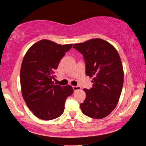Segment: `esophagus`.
I'll return each instance as SVG.
<instances>
[{"instance_id": "obj_1", "label": "esophagus", "mask_w": 146, "mask_h": 146, "mask_svg": "<svg viewBox=\"0 0 146 146\" xmlns=\"http://www.w3.org/2000/svg\"><path fill=\"white\" fill-rule=\"evenodd\" d=\"M80 87L79 86H73V89L74 91H75V90H80Z\"/></svg>"}]
</instances>
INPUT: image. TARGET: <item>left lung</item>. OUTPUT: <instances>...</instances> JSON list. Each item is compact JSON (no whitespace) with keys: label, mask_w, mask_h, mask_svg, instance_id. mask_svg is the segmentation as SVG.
<instances>
[{"label":"left lung","mask_w":146,"mask_h":146,"mask_svg":"<svg viewBox=\"0 0 146 146\" xmlns=\"http://www.w3.org/2000/svg\"><path fill=\"white\" fill-rule=\"evenodd\" d=\"M82 54L86 75L93 78V87L84 88L86 99L80 104L82 112L93 119H102L115 109L123 84V71L118 52L104 40L96 38L75 44Z\"/></svg>","instance_id":"left-lung-1"}]
</instances>
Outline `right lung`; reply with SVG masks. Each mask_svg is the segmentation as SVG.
<instances>
[{
	"mask_svg": "<svg viewBox=\"0 0 146 146\" xmlns=\"http://www.w3.org/2000/svg\"><path fill=\"white\" fill-rule=\"evenodd\" d=\"M72 45L42 40L32 45L23 58L20 73L22 95L28 108L40 119L60 117L66 98L73 93L71 86H61L53 82L60 61Z\"/></svg>",
	"mask_w": 146,
	"mask_h": 146,
	"instance_id": "obj_1",
	"label": "right lung"
}]
</instances>
